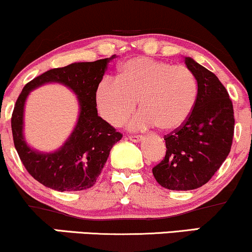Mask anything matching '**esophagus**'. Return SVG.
<instances>
[{
    "label": "esophagus",
    "instance_id": "esophagus-1",
    "mask_svg": "<svg viewBox=\"0 0 252 252\" xmlns=\"http://www.w3.org/2000/svg\"><path fill=\"white\" fill-rule=\"evenodd\" d=\"M128 138L130 141H132V142H135V143L141 142V141L143 140L142 136H138V135H130V136H128Z\"/></svg>",
    "mask_w": 252,
    "mask_h": 252
}]
</instances>
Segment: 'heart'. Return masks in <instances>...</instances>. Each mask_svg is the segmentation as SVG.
<instances>
[{
  "instance_id": "obj_1",
  "label": "heart",
  "mask_w": 252,
  "mask_h": 252,
  "mask_svg": "<svg viewBox=\"0 0 252 252\" xmlns=\"http://www.w3.org/2000/svg\"><path fill=\"white\" fill-rule=\"evenodd\" d=\"M198 92V80L187 66L135 57L121 65L117 78H103L94 97L98 112L111 126L126 122L140 100L142 111L130 121V129L158 126L174 131L189 121Z\"/></svg>"
}]
</instances>
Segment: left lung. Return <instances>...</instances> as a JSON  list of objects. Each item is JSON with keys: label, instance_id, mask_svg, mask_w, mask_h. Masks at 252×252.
<instances>
[{"label": "left lung", "instance_id": "left-lung-1", "mask_svg": "<svg viewBox=\"0 0 252 252\" xmlns=\"http://www.w3.org/2000/svg\"><path fill=\"white\" fill-rule=\"evenodd\" d=\"M185 63L198 80V99L186 123L164 136L166 156L153 168L156 181L167 189L201 187L226 160L235 131L233 106L215 73L192 58Z\"/></svg>", "mask_w": 252, "mask_h": 252}]
</instances>
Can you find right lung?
Segmentation results:
<instances>
[{"label":"right lung","mask_w":252,"mask_h":252,"mask_svg":"<svg viewBox=\"0 0 252 252\" xmlns=\"http://www.w3.org/2000/svg\"><path fill=\"white\" fill-rule=\"evenodd\" d=\"M114 58L53 68L34 78L22 89L11 116L14 146L27 172L43 186L59 192L92 187L108 160L110 150L122 138L121 132L98 116L94 97L97 85ZM50 82L65 85L76 94L80 115L65 143L56 152L45 153L32 149L25 142L23 114L30 91Z\"/></svg>","instance_id":"right-lung-1"}]
</instances>
